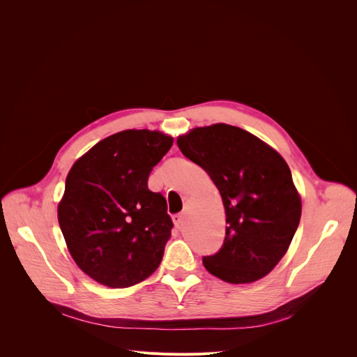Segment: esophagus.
<instances>
[{
    "label": "esophagus",
    "mask_w": 357,
    "mask_h": 357,
    "mask_svg": "<svg viewBox=\"0 0 357 357\" xmlns=\"http://www.w3.org/2000/svg\"><path fill=\"white\" fill-rule=\"evenodd\" d=\"M172 220H174L175 227H176V229H181V227L183 226V222H185V214H183V213H182V214H175V215L172 217Z\"/></svg>",
    "instance_id": "1"
}]
</instances>
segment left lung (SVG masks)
<instances>
[{
    "label": "left lung",
    "mask_w": 357,
    "mask_h": 357,
    "mask_svg": "<svg viewBox=\"0 0 357 357\" xmlns=\"http://www.w3.org/2000/svg\"><path fill=\"white\" fill-rule=\"evenodd\" d=\"M176 143L210 175L226 210V238L218 253L202 257L205 269L229 284L266 276L301 218V197L285 159L249 131L224 123L195 127Z\"/></svg>",
    "instance_id": "1"
}]
</instances>
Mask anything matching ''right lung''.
I'll return each mask as SVG.
<instances>
[{
    "mask_svg": "<svg viewBox=\"0 0 357 357\" xmlns=\"http://www.w3.org/2000/svg\"><path fill=\"white\" fill-rule=\"evenodd\" d=\"M172 143L158 130H123L70 167L58 220L75 264L96 282L127 288L159 268L174 224L147 178Z\"/></svg>",
    "mask_w": 357,
    "mask_h": 357,
    "instance_id": "right-lung-1",
    "label": "right lung"
}]
</instances>
